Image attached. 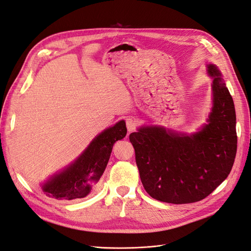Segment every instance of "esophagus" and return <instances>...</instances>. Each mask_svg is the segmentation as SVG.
Instances as JSON below:
<instances>
[{
    "instance_id": "esophagus-1",
    "label": "esophagus",
    "mask_w": 251,
    "mask_h": 251,
    "mask_svg": "<svg viewBox=\"0 0 251 251\" xmlns=\"http://www.w3.org/2000/svg\"><path fill=\"white\" fill-rule=\"evenodd\" d=\"M126 127H127V132L131 133L136 128V121L133 118H127L126 119Z\"/></svg>"
}]
</instances>
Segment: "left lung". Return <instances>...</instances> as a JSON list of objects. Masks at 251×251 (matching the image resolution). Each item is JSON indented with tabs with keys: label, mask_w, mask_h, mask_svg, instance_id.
Returning a JSON list of instances; mask_svg holds the SVG:
<instances>
[{
	"label": "left lung",
	"mask_w": 251,
	"mask_h": 251,
	"mask_svg": "<svg viewBox=\"0 0 251 251\" xmlns=\"http://www.w3.org/2000/svg\"><path fill=\"white\" fill-rule=\"evenodd\" d=\"M206 67L212 78V108L198 132L142 126L130 134L143 187L161 202L185 204L206 198L232 169L238 142L233 100L219 68Z\"/></svg>",
	"instance_id": "1"
}]
</instances>
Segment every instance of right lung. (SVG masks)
<instances>
[{"mask_svg": "<svg viewBox=\"0 0 251 251\" xmlns=\"http://www.w3.org/2000/svg\"><path fill=\"white\" fill-rule=\"evenodd\" d=\"M126 135L125 120L105 128L91 141L76 160L42 184L43 192L58 200L85 198L107 168L114 143L125 138Z\"/></svg>", "mask_w": 251, "mask_h": 251, "instance_id": "right-lung-1", "label": "right lung"}]
</instances>
